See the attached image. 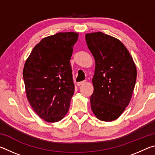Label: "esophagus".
I'll return each mask as SVG.
<instances>
[{"instance_id": "esophagus-1", "label": "esophagus", "mask_w": 155, "mask_h": 155, "mask_svg": "<svg viewBox=\"0 0 155 155\" xmlns=\"http://www.w3.org/2000/svg\"><path fill=\"white\" fill-rule=\"evenodd\" d=\"M84 83H85V81H81V82H78V83H77V85H78V86L82 85H83Z\"/></svg>"}]
</instances>
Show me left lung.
Returning <instances> with one entry per match:
<instances>
[{"mask_svg": "<svg viewBox=\"0 0 155 155\" xmlns=\"http://www.w3.org/2000/svg\"><path fill=\"white\" fill-rule=\"evenodd\" d=\"M85 40L96 62L91 108L101 121L116 120L132 97L137 70L121 41L102 32L88 33Z\"/></svg>", "mask_w": 155, "mask_h": 155, "instance_id": "obj_1", "label": "left lung"}]
</instances>
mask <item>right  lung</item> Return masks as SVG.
I'll return each instance as SVG.
<instances>
[{
    "instance_id": "obj_1",
    "label": "right lung",
    "mask_w": 155,
    "mask_h": 155,
    "mask_svg": "<svg viewBox=\"0 0 155 155\" xmlns=\"http://www.w3.org/2000/svg\"><path fill=\"white\" fill-rule=\"evenodd\" d=\"M78 34L58 33L42 39L25 62L23 78L30 104L48 122L60 121L69 110L74 85L70 65Z\"/></svg>"
}]
</instances>
